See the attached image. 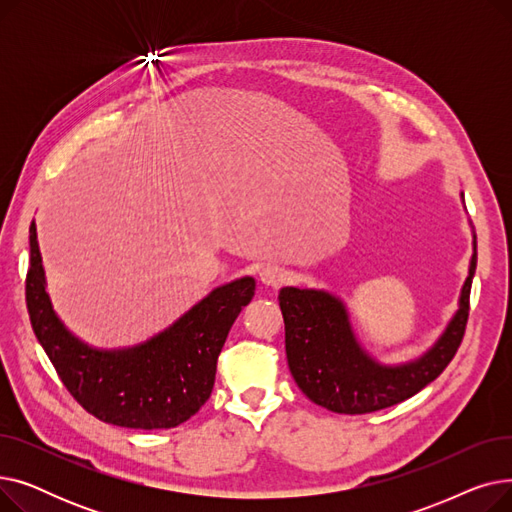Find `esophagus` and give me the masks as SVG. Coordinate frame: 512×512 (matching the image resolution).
<instances>
[{
    "label": "esophagus",
    "mask_w": 512,
    "mask_h": 512,
    "mask_svg": "<svg viewBox=\"0 0 512 512\" xmlns=\"http://www.w3.org/2000/svg\"><path fill=\"white\" fill-rule=\"evenodd\" d=\"M259 280L265 284V286H272V288H278L286 282V272L282 270V267L278 265H265L259 270Z\"/></svg>",
    "instance_id": "obj_1"
}]
</instances>
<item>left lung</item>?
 <instances>
[{
	"instance_id": "1",
	"label": "left lung",
	"mask_w": 512,
	"mask_h": 512,
	"mask_svg": "<svg viewBox=\"0 0 512 512\" xmlns=\"http://www.w3.org/2000/svg\"><path fill=\"white\" fill-rule=\"evenodd\" d=\"M477 265V242L461 307L429 351L407 365L375 363L359 346L340 299L324 290H280L286 359L294 382L315 405L344 415L382 411L432 384L459 351L469 319V294Z\"/></svg>"
}]
</instances>
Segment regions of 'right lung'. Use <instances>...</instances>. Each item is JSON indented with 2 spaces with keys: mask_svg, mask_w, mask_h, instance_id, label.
<instances>
[{
  "mask_svg": "<svg viewBox=\"0 0 512 512\" xmlns=\"http://www.w3.org/2000/svg\"><path fill=\"white\" fill-rule=\"evenodd\" d=\"M24 290L33 332L80 407L120 427L170 429L191 419L211 396L222 346L240 309L255 297V280L247 276L215 288L172 328L141 346L95 351L53 313L31 224Z\"/></svg>",
  "mask_w": 512,
  "mask_h": 512,
  "instance_id": "obj_1",
  "label": "right lung"
}]
</instances>
